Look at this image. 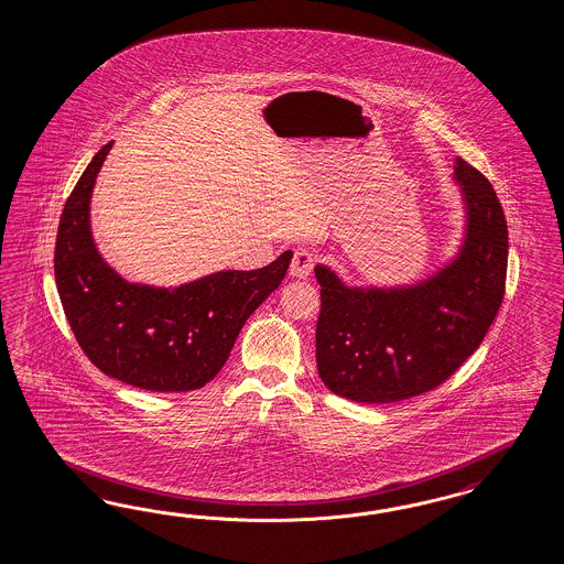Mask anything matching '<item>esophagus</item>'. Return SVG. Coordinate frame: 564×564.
I'll return each mask as SVG.
<instances>
[{
    "label": "esophagus",
    "mask_w": 564,
    "mask_h": 564,
    "mask_svg": "<svg viewBox=\"0 0 564 564\" xmlns=\"http://www.w3.org/2000/svg\"><path fill=\"white\" fill-rule=\"evenodd\" d=\"M316 258L310 250H295V254L291 258L290 274L297 279H306L314 269Z\"/></svg>",
    "instance_id": "34e87169"
}]
</instances>
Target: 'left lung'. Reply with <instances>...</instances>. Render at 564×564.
Masks as SVG:
<instances>
[{
    "instance_id": "1",
    "label": "left lung",
    "mask_w": 564,
    "mask_h": 564,
    "mask_svg": "<svg viewBox=\"0 0 564 564\" xmlns=\"http://www.w3.org/2000/svg\"><path fill=\"white\" fill-rule=\"evenodd\" d=\"M467 213L455 260L410 288H347L323 264L316 366L326 387L358 403L427 393L484 341L505 297L509 231L492 184L457 156Z\"/></svg>"
}]
</instances>
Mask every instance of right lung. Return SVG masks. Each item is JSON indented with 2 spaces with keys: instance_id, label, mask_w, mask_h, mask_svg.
Masks as SVG:
<instances>
[{
  "instance_id": "add662e5",
  "label": "right lung",
  "mask_w": 564,
  "mask_h": 564,
  "mask_svg": "<svg viewBox=\"0 0 564 564\" xmlns=\"http://www.w3.org/2000/svg\"><path fill=\"white\" fill-rule=\"evenodd\" d=\"M111 149L72 189L55 241V283L72 333L101 372L154 393H184L221 372L239 330L273 293L293 252L257 271H221L175 290L128 283L90 236V194Z\"/></svg>"
}]
</instances>
